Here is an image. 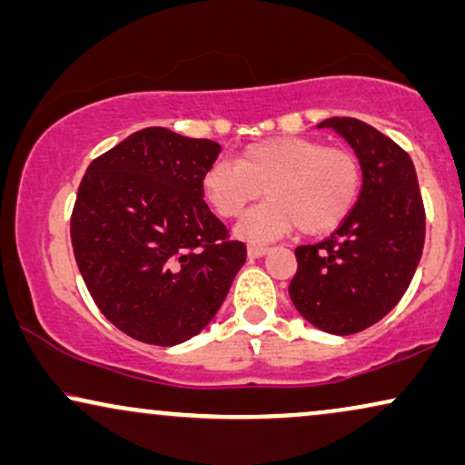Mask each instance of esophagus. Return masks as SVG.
Masks as SVG:
<instances>
[{"mask_svg": "<svg viewBox=\"0 0 465 465\" xmlns=\"http://www.w3.org/2000/svg\"><path fill=\"white\" fill-rule=\"evenodd\" d=\"M270 249L268 246H262V244H251L249 246V257H263L266 255Z\"/></svg>", "mask_w": 465, "mask_h": 465, "instance_id": "34e87169", "label": "esophagus"}]
</instances>
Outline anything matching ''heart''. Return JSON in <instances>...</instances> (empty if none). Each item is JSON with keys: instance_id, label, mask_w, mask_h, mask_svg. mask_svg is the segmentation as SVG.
Segmentation results:
<instances>
[{"instance_id": "1", "label": "heart", "mask_w": 465, "mask_h": 465, "mask_svg": "<svg viewBox=\"0 0 465 465\" xmlns=\"http://www.w3.org/2000/svg\"><path fill=\"white\" fill-rule=\"evenodd\" d=\"M262 189L268 199L240 221V236L260 244L293 227L324 233L354 210L362 191V164L350 150L285 134L249 143L236 163L214 161L202 178L205 202L223 219L242 214Z\"/></svg>"}]
</instances>
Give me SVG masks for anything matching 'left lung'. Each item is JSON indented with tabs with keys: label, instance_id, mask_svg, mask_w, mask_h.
<instances>
[{
	"label": "left lung",
	"instance_id": "obj_1",
	"mask_svg": "<svg viewBox=\"0 0 465 465\" xmlns=\"http://www.w3.org/2000/svg\"><path fill=\"white\" fill-rule=\"evenodd\" d=\"M362 164L354 210L326 240L296 249L290 298L304 320L331 334L380 322L408 290L425 244V205L408 152L356 117H328Z\"/></svg>",
	"mask_w": 465,
	"mask_h": 465
}]
</instances>
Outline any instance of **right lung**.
I'll return each instance as SVG.
<instances>
[{
  "instance_id": "add662e5",
  "label": "right lung",
  "mask_w": 465,
  "mask_h": 465,
  "mask_svg": "<svg viewBox=\"0 0 465 465\" xmlns=\"http://www.w3.org/2000/svg\"><path fill=\"white\" fill-rule=\"evenodd\" d=\"M221 145L152 126L94 158L70 216L94 302L128 337L178 345L202 332L246 262L203 202Z\"/></svg>"
}]
</instances>
